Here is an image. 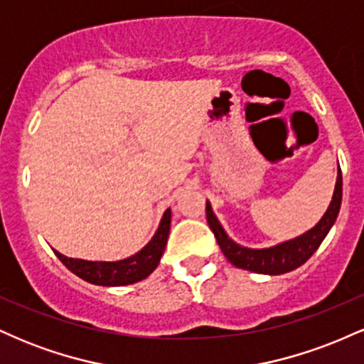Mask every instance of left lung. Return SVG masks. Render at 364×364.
I'll list each match as a JSON object with an SVG mask.
<instances>
[{
  "label": "left lung",
  "mask_w": 364,
  "mask_h": 364,
  "mask_svg": "<svg viewBox=\"0 0 364 364\" xmlns=\"http://www.w3.org/2000/svg\"><path fill=\"white\" fill-rule=\"evenodd\" d=\"M342 202V173L339 169L337 173V183L336 190H333L332 202L325 212L323 217L318 220V224L315 228H311L310 231H306L304 235L294 237V240L284 241L281 245L270 246V248H262V250H253L246 248L235 243L231 237L228 236V232L224 231V228L220 225L217 217L212 212L210 203L207 202V223L210 225L212 232H214L217 243H219L220 250L225 255L229 262L237 269L250 270L255 274H267V275H281L291 270L301 267L313 253L318 250L321 241L325 240V236L328 235L330 228L336 223L337 215H339V208Z\"/></svg>",
  "instance_id": "left-lung-1"
}]
</instances>
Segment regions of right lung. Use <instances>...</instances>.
<instances>
[{"instance_id":"add662e5","label":"right lung","mask_w":364,"mask_h":364,"mask_svg":"<svg viewBox=\"0 0 364 364\" xmlns=\"http://www.w3.org/2000/svg\"><path fill=\"white\" fill-rule=\"evenodd\" d=\"M171 228V208L164 212L161 224H159L156 235L149 241L139 253L118 262H90L80 258H68L54 250L56 257L63 262V265L72 270L75 275L83 281L95 284V286H128L147 279L156 270L164 253L168 243Z\"/></svg>"}]
</instances>
